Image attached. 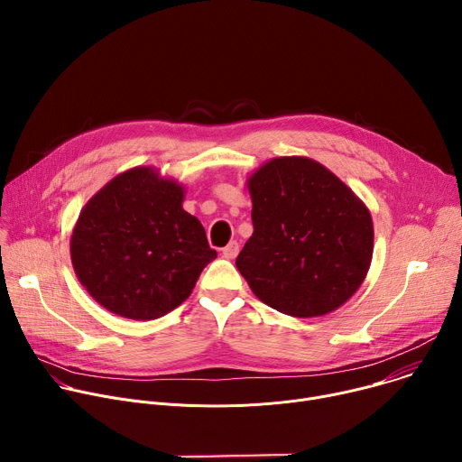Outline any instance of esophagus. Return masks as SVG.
<instances>
[{"instance_id": "esophagus-1", "label": "esophagus", "mask_w": 462, "mask_h": 462, "mask_svg": "<svg viewBox=\"0 0 462 462\" xmlns=\"http://www.w3.org/2000/svg\"><path fill=\"white\" fill-rule=\"evenodd\" d=\"M237 254H239V243H237V241H232V243H228V245L223 248V255H225L226 259H234Z\"/></svg>"}]
</instances>
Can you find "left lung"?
Here are the masks:
<instances>
[{
	"mask_svg": "<svg viewBox=\"0 0 462 462\" xmlns=\"http://www.w3.org/2000/svg\"><path fill=\"white\" fill-rule=\"evenodd\" d=\"M254 234L236 259L252 292L296 318L333 312L362 285L373 221L358 197L316 161L282 157L250 179Z\"/></svg>",
	"mask_w": 462,
	"mask_h": 462,
	"instance_id": "obj_1",
	"label": "left lung"
}]
</instances>
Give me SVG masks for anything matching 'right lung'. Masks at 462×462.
I'll use <instances>...</instances> for the list:
<instances>
[{"label": "right lung", "mask_w": 462, "mask_h": 462, "mask_svg": "<svg viewBox=\"0 0 462 462\" xmlns=\"http://www.w3.org/2000/svg\"><path fill=\"white\" fill-rule=\"evenodd\" d=\"M184 189L152 168L107 182L82 210L71 237L75 273L107 310L155 319L179 307L217 257Z\"/></svg>", "instance_id": "1"}]
</instances>
